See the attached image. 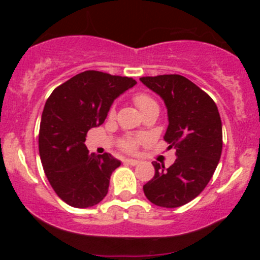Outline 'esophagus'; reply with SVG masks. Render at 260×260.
I'll return each instance as SVG.
<instances>
[{"mask_svg": "<svg viewBox=\"0 0 260 260\" xmlns=\"http://www.w3.org/2000/svg\"><path fill=\"white\" fill-rule=\"evenodd\" d=\"M124 162L128 164V165L136 166V165H138L139 161H138V160H136V159H124Z\"/></svg>", "mask_w": 260, "mask_h": 260, "instance_id": "1", "label": "esophagus"}]
</instances>
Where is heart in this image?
I'll return each mask as SVG.
<instances>
[{
    "instance_id": "obj_1",
    "label": "heart",
    "mask_w": 260,
    "mask_h": 260,
    "mask_svg": "<svg viewBox=\"0 0 260 260\" xmlns=\"http://www.w3.org/2000/svg\"><path fill=\"white\" fill-rule=\"evenodd\" d=\"M134 103H136V105L138 106V109L140 111H144V110L149 109V107L151 106H157L156 103L151 99L150 96H148V95L145 94H137L134 95ZM113 112H115V109H111V115H113ZM142 137H139V138H134V137H128L123 140V142L121 143V147L124 149V150H128V151H132L136 149L137 144H138L139 142H142Z\"/></svg>"
}]
</instances>
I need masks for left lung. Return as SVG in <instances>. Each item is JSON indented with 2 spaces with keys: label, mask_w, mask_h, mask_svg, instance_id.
<instances>
[{
  "label": "left lung",
  "mask_w": 260,
  "mask_h": 260,
  "mask_svg": "<svg viewBox=\"0 0 260 260\" xmlns=\"http://www.w3.org/2000/svg\"><path fill=\"white\" fill-rule=\"evenodd\" d=\"M168 109L164 139L176 149L177 159L166 169L154 161L155 175L143 186L147 198L162 208L187 204L213 177L222 150V124L216 104L205 91L178 74L142 77Z\"/></svg>",
  "instance_id": "8db88e82"
}]
</instances>
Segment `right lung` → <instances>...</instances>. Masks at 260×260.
Instances as JSON below:
<instances>
[{"mask_svg": "<svg viewBox=\"0 0 260 260\" xmlns=\"http://www.w3.org/2000/svg\"><path fill=\"white\" fill-rule=\"evenodd\" d=\"M136 84L128 77L85 71L57 86L46 100L39 153L53 190L71 207L90 208L106 197L121 161L109 153H89L85 137L104 123L113 101Z\"/></svg>", "mask_w": 260, "mask_h": 260, "instance_id": "add662e5", "label": "right lung"}]
</instances>
